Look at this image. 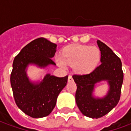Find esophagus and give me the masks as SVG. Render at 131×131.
Listing matches in <instances>:
<instances>
[{"mask_svg":"<svg viewBox=\"0 0 131 131\" xmlns=\"http://www.w3.org/2000/svg\"><path fill=\"white\" fill-rule=\"evenodd\" d=\"M68 82H72V81H73V79H72V75H70L69 76H68Z\"/></svg>","mask_w":131,"mask_h":131,"instance_id":"1","label":"esophagus"}]
</instances>
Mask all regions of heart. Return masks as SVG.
<instances>
[{
    "label": "heart",
    "instance_id": "b5f03b06",
    "mask_svg": "<svg viewBox=\"0 0 131 131\" xmlns=\"http://www.w3.org/2000/svg\"><path fill=\"white\" fill-rule=\"evenodd\" d=\"M100 59V50L95 46L71 45L65 48L61 56L56 58V62L61 67L66 63L72 65L78 73H88L95 69Z\"/></svg>",
    "mask_w": 131,
    "mask_h": 131
}]
</instances>
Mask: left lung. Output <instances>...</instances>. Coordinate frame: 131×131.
<instances>
[{
	"label": "left lung",
	"instance_id": "obj_1",
	"mask_svg": "<svg viewBox=\"0 0 131 131\" xmlns=\"http://www.w3.org/2000/svg\"><path fill=\"white\" fill-rule=\"evenodd\" d=\"M101 51V64L92 72L85 75H73L77 84L75 100L77 107L84 116L98 119L109 113L120 100L124 80L122 61L105 44L97 41ZM107 80L110 85L108 95L103 99L92 96L95 84Z\"/></svg>",
	"mask_w": 131,
	"mask_h": 131
}]
</instances>
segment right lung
Listing matches in <instances>:
<instances>
[{
  "mask_svg": "<svg viewBox=\"0 0 131 131\" xmlns=\"http://www.w3.org/2000/svg\"><path fill=\"white\" fill-rule=\"evenodd\" d=\"M56 46L46 38H37L26 45L13 61L10 83L15 103L33 118H42L51 113L68 76L57 77L48 74L40 84H33L26 77L25 69L30 63L40 67L56 65L51 58L55 55Z\"/></svg>",
  "mask_w": 131,
  "mask_h": 131,
  "instance_id": "right-lung-1",
  "label": "right lung"
}]
</instances>
